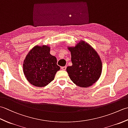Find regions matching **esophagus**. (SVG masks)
Instances as JSON below:
<instances>
[{"label": "esophagus", "mask_w": 128, "mask_h": 128, "mask_svg": "<svg viewBox=\"0 0 128 128\" xmlns=\"http://www.w3.org/2000/svg\"><path fill=\"white\" fill-rule=\"evenodd\" d=\"M61 69L62 70H66V66H62L61 68Z\"/></svg>", "instance_id": "esophagus-1"}]
</instances>
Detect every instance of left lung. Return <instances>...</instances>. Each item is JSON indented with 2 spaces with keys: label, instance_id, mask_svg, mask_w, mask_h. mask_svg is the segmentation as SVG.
I'll return each mask as SVG.
<instances>
[{
  "label": "left lung",
  "instance_id": "left-lung-1",
  "mask_svg": "<svg viewBox=\"0 0 128 128\" xmlns=\"http://www.w3.org/2000/svg\"><path fill=\"white\" fill-rule=\"evenodd\" d=\"M72 66L66 68V72L73 82L81 88H88L99 79L102 72V63L97 52L84 40L75 47H69Z\"/></svg>",
  "mask_w": 128,
  "mask_h": 128
}]
</instances>
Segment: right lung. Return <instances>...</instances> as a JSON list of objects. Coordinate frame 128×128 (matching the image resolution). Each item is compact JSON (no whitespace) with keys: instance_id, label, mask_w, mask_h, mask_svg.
<instances>
[{"instance_id":"obj_1","label":"right lung","mask_w":128,"mask_h":128,"mask_svg":"<svg viewBox=\"0 0 128 128\" xmlns=\"http://www.w3.org/2000/svg\"><path fill=\"white\" fill-rule=\"evenodd\" d=\"M56 56L50 54L48 46H36L24 60L23 71L26 79L32 85L44 87L52 81L60 70Z\"/></svg>"}]
</instances>
